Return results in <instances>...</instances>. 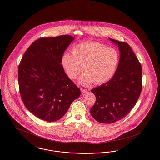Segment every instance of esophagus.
<instances>
[{
	"instance_id": "34e87169",
	"label": "esophagus",
	"mask_w": 160,
	"mask_h": 160,
	"mask_svg": "<svg viewBox=\"0 0 160 160\" xmlns=\"http://www.w3.org/2000/svg\"><path fill=\"white\" fill-rule=\"evenodd\" d=\"M88 92V90H86V89H81V92L82 93H86V92Z\"/></svg>"
}]
</instances>
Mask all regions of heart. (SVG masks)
<instances>
[{
	"label": "heart",
	"mask_w": 160,
	"mask_h": 160,
	"mask_svg": "<svg viewBox=\"0 0 160 160\" xmlns=\"http://www.w3.org/2000/svg\"><path fill=\"white\" fill-rule=\"evenodd\" d=\"M117 51L97 42L78 44L72 48V54L65 52L62 56V68L70 79H74L83 71L79 78L83 85L94 82L101 84L108 82L114 75L119 63Z\"/></svg>",
	"instance_id": "1"
}]
</instances>
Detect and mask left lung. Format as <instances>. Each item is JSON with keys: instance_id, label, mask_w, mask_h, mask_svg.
I'll return each instance as SVG.
<instances>
[{"instance_id": "obj_1", "label": "left lung", "mask_w": 160, "mask_h": 160, "mask_svg": "<svg viewBox=\"0 0 160 160\" xmlns=\"http://www.w3.org/2000/svg\"><path fill=\"white\" fill-rule=\"evenodd\" d=\"M116 44L120 59L114 76L108 82L92 89L95 95L92 116L102 123L124 118L134 107L142 89V67L128 44L109 38Z\"/></svg>"}]
</instances>
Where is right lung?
Instances as JSON below:
<instances>
[{"instance_id": "add662e5", "label": "right lung", "mask_w": 160, "mask_h": 160, "mask_svg": "<svg viewBox=\"0 0 160 160\" xmlns=\"http://www.w3.org/2000/svg\"><path fill=\"white\" fill-rule=\"evenodd\" d=\"M73 40L68 35L39 38L27 49L19 64L21 98L26 108L41 120H59L80 95V89L61 64L63 54Z\"/></svg>"}]
</instances>
